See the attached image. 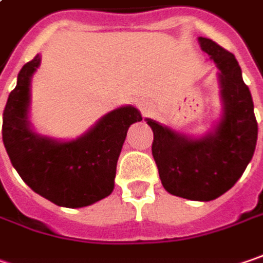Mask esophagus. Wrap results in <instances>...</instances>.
<instances>
[{
	"label": "esophagus",
	"instance_id": "esophagus-1",
	"mask_svg": "<svg viewBox=\"0 0 263 263\" xmlns=\"http://www.w3.org/2000/svg\"><path fill=\"white\" fill-rule=\"evenodd\" d=\"M140 108H142V111L143 112L149 111V108H148V105H145V102H142V103H140Z\"/></svg>",
	"mask_w": 263,
	"mask_h": 263
}]
</instances>
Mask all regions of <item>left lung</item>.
Segmentation results:
<instances>
[{
	"mask_svg": "<svg viewBox=\"0 0 263 263\" xmlns=\"http://www.w3.org/2000/svg\"><path fill=\"white\" fill-rule=\"evenodd\" d=\"M200 46L219 68L223 114L216 130L203 139H188L157 121L152 157L167 192L194 201H210L231 190L250 163L257 140V121L249 87L234 54L209 38Z\"/></svg>",
	"mask_w": 263,
	"mask_h": 263,
	"instance_id": "left-lung-1",
	"label": "left lung"
}]
</instances>
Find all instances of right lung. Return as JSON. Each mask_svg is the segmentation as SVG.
Instances as JSON below:
<instances>
[{"label": "right lung", "mask_w": 263, "mask_h": 263, "mask_svg": "<svg viewBox=\"0 0 263 263\" xmlns=\"http://www.w3.org/2000/svg\"><path fill=\"white\" fill-rule=\"evenodd\" d=\"M40 54L23 65L3 114V142L23 182L51 203L86 207L114 190L117 161L128 127L140 112L123 106L106 114L88 133L72 142H56L33 133L28 121L29 84Z\"/></svg>", "instance_id": "obj_1"}]
</instances>
